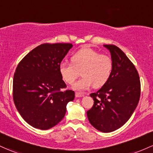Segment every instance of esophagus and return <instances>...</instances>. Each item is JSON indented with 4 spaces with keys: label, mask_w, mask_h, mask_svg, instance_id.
Wrapping results in <instances>:
<instances>
[{
    "label": "esophagus",
    "mask_w": 153,
    "mask_h": 153,
    "mask_svg": "<svg viewBox=\"0 0 153 153\" xmlns=\"http://www.w3.org/2000/svg\"><path fill=\"white\" fill-rule=\"evenodd\" d=\"M84 94H81V93H75V97H78V98H79V97H83Z\"/></svg>",
    "instance_id": "34e87169"
}]
</instances>
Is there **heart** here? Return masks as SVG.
<instances>
[{"label": "heart", "instance_id": "1", "mask_svg": "<svg viewBox=\"0 0 153 153\" xmlns=\"http://www.w3.org/2000/svg\"><path fill=\"white\" fill-rule=\"evenodd\" d=\"M71 59L73 64L62 62L59 70L62 79L70 84L75 81L81 71L83 78L74 83V89L86 90L93 85L100 87L110 78L112 60L106 54H100L93 48L83 47L74 53Z\"/></svg>", "mask_w": 153, "mask_h": 153}]
</instances>
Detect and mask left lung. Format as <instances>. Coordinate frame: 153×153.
<instances>
[{
    "label": "left lung",
    "mask_w": 153,
    "mask_h": 153,
    "mask_svg": "<svg viewBox=\"0 0 153 153\" xmlns=\"http://www.w3.org/2000/svg\"><path fill=\"white\" fill-rule=\"evenodd\" d=\"M103 46L110 52L112 70L103 86L91 94L94 102L87 117L96 129L109 133L123 126L134 113L140 97V80L134 65L118 47Z\"/></svg>",
    "instance_id": "1"
}]
</instances>
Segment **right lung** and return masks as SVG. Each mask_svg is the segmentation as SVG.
<instances>
[{
  "label": "right lung",
  "instance_id": "obj_1",
  "mask_svg": "<svg viewBox=\"0 0 153 153\" xmlns=\"http://www.w3.org/2000/svg\"><path fill=\"white\" fill-rule=\"evenodd\" d=\"M71 43H44L22 59L13 80L14 102L25 121L31 126L47 130L65 117L67 105L75 98L66 87L59 70Z\"/></svg>",
  "mask_w": 153,
  "mask_h": 153
}]
</instances>
